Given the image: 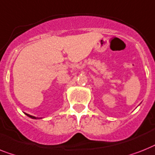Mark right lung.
<instances>
[{"label":"right lung","mask_w":155,"mask_h":155,"mask_svg":"<svg viewBox=\"0 0 155 155\" xmlns=\"http://www.w3.org/2000/svg\"><path fill=\"white\" fill-rule=\"evenodd\" d=\"M25 114L27 115V116L30 117V118H32V119H41V118H38V117H35V116H32V115H30V114H27V113H25Z\"/></svg>","instance_id":"obj_1"}]
</instances>
